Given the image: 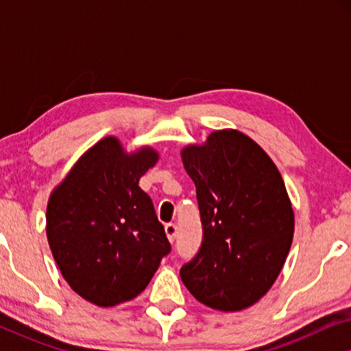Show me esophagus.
<instances>
[{"instance_id": "obj_1", "label": "esophagus", "mask_w": 351, "mask_h": 351, "mask_svg": "<svg viewBox=\"0 0 351 351\" xmlns=\"http://www.w3.org/2000/svg\"><path fill=\"white\" fill-rule=\"evenodd\" d=\"M165 232H166V237H167V239H169L171 243H174L176 234H177V227H176V223H166V225H165Z\"/></svg>"}]
</instances>
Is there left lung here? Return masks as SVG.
Wrapping results in <instances>:
<instances>
[{"instance_id":"1","label":"left lung","mask_w":351,"mask_h":351,"mask_svg":"<svg viewBox=\"0 0 351 351\" xmlns=\"http://www.w3.org/2000/svg\"><path fill=\"white\" fill-rule=\"evenodd\" d=\"M196 186L203 243L180 268L196 300L239 311L276 281L294 237V210L271 158L234 129L214 131L203 145L182 150Z\"/></svg>"}]
</instances>
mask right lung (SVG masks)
<instances>
[{
    "label": "right lung",
    "instance_id": "right-lung-1",
    "mask_svg": "<svg viewBox=\"0 0 351 351\" xmlns=\"http://www.w3.org/2000/svg\"><path fill=\"white\" fill-rule=\"evenodd\" d=\"M150 147L128 153L117 137L90 147L51 193L46 234L76 294L99 306L132 300L171 252L138 180L156 165Z\"/></svg>",
    "mask_w": 351,
    "mask_h": 351
}]
</instances>
